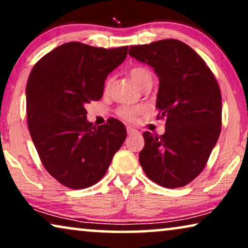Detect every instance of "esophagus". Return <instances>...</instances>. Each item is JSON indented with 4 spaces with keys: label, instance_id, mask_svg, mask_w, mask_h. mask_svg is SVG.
<instances>
[{
    "label": "esophagus",
    "instance_id": "esophagus-1",
    "mask_svg": "<svg viewBox=\"0 0 248 248\" xmlns=\"http://www.w3.org/2000/svg\"><path fill=\"white\" fill-rule=\"evenodd\" d=\"M127 134L128 135H139L140 134V132L135 130V128H132V127H127Z\"/></svg>",
    "mask_w": 248,
    "mask_h": 248
}]
</instances>
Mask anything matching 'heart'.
<instances>
[{
  "instance_id": "heart-1",
  "label": "heart",
  "mask_w": 248,
  "mask_h": 248,
  "mask_svg": "<svg viewBox=\"0 0 248 248\" xmlns=\"http://www.w3.org/2000/svg\"><path fill=\"white\" fill-rule=\"evenodd\" d=\"M128 73H130V77L132 78V80H133L139 87L142 88V89H144L145 87L149 86V84H152V80H154V78H152L151 71L149 70L148 67L142 66V65L133 66L131 67L130 71H128ZM111 83H113V78L110 77L108 78L106 82H105V89L106 90L109 89ZM141 111H142L141 107L123 106L118 109L117 114L118 116L123 118V120L132 122L137 118V116L141 113Z\"/></svg>"
}]
</instances>
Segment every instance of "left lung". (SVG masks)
Listing matches in <instances>:
<instances>
[{"label":"left lung","instance_id":"8db88e82","mask_svg":"<svg viewBox=\"0 0 248 248\" xmlns=\"http://www.w3.org/2000/svg\"><path fill=\"white\" fill-rule=\"evenodd\" d=\"M128 54L154 67L159 77L157 120H166L162 135L144 132L139 160L152 182L183 187L201 174L219 139L218 81L202 57L181 40L130 46Z\"/></svg>","mask_w":248,"mask_h":248}]
</instances>
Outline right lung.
<instances>
[{
  "instance_id": "obj_1",
  "label": "right lung",
  "mask_w": 248,
  "mask_h": 248,
  "mask_svg": "<svg viewBox=\"0 0 248 248\" xmlns=\"http://www.w3.org/2000/svg\"><path fill=\"white\" fill-rule=\"evenodd\" d=\"M127 46L63 44L44 55L29 74L27 121L44 167L69 188L90 187L106 174L126 138L116 118L106 124L87 121L86 105L103 97L105 80L123 63Z\"/></svg>"
}]
</instances>
